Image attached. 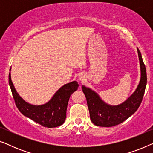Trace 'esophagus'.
<instances>
[{"mask_svg": "<svg viewBox=\"0 0 153 153\" xmlns=\"http://www.w3.org/2000/svg\"><path fill=\"white\" fill-rule=\"evenodd\" d=\"M78 79H79V80L81 81V82H83V81H85V76L83 74H81L78 76Z\"/></svg>", "mask_w": 153, "mask_h": 153, "instance_id": "34e87169", "label": "esophagus"}]
</instances>
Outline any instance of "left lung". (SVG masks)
I'll list each match as a JSON object with an SVG mask.
<instances>
[{
	"label": "left lung",
	"mask_w": 153,
	"mask_h": 153,
	"mask_svg": "<svg viewBox=\"0 0 153 153\" xmlns=\"http://www.w3.org/2000/svg\"><path fill=\"white\" fill-rule=\"evenodd\" d=\"M137 51L141 68L140 82L134 93L123 103L116 106L109 105L105 103L96 92L82 85L83 92L86 97L91 120L94 125L106 127L115 126L130 117L139 107L147 83V74L141 52L138 48Z\"/></svg>",
	"instance_id": "obj_1"
}]
</instances>
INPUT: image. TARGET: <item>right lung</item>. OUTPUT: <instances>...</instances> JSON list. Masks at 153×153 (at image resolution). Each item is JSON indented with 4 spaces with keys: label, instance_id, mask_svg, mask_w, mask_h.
<instances>
[{
    "label": "right lung",
    "instance_id": "1",
    "mask_svg": "<svg viewBox=\"0 0 153 153\" xmlns=\"http://www.w3.org/2000/svg\"><path fill=\"white\" fill-rule=\"evenodd\" d=\"M11 70V69H10ZM9 84L16 107L27 118L48 128L56 127L63 124L70 95L78 89L76 81L65 84L56 91L51 99L42 105H33L26 102L16 92L9 74Z\"/></svg>",
    "mask_w": 153,
    "mask_h": 153
}]
</instances>
